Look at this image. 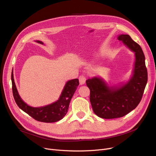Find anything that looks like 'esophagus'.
<instances>
[{
  "mask_svg": "<svg viewBox=\"0 0 156 156\" xmlns=\"http://www.w3.org/2000/svg\"><path fill=\"white\" fill-rule=\"evenodd\" d=\"M79 81H80V84L82 85L85 84V83L86 78L83 75H81L79 77Z\"/></svg>",
  "mask_w": 156,
  "mask_h": 156,
  "instance_id": "obj_1",
  "label": "esophagus"
}]
</instances>
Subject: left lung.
Listing matches in <instances>:
<instances>
[{"label": "left lung", "instance_id": "8db88e82", "mask_svg": "<svg viewBox=\"0 0 156 156\" xmlns=\"http://www.w3.org/2000/svg\"><path fill=\"white\" fill-rule=\"evenodd\" d=\"M118 40L134 52L135 61L129 78L118 85H109L100 76L86 81L90 90V101L94 113L100 118H121L140 103L147 82L145 55L140 46L128 35L120 34Z\"/></svg>", "mask_w": 156, "mask_h": 156}]
</instances>
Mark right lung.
<instances>
[{"label":"right lung","instance_id":"obj_1","mask_svg":"<svg viewBox=\"0 0 156 156\" xmlns=\"http://www.w3.org/2000/svg\"><path fill=\"white\" fill-rule=\"evenodd\" d=\"M35 42L44 45V42L42 41L35 40ZM11 81L13 96L18 107L34 119L44 122L58 121L65 116L68 112L71 98L79 85L78 79H73L68 81L64 87L58 100L51 104L35 108L24 102L19 95L14 82L13 70L11 74Z\"/></svg>","mask_w":156,"mask_h":156}]
</instances>
